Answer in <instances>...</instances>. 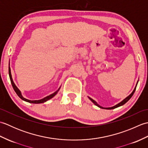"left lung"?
<instances>
[{"mask_svg":"<svg viewBox=\"0 0 148 148\" xmlns=\"http://www.w3.org/2000/svg\"><path fill=\"white\" fill-rule=\"evenodd\" d=\"M138 81H137V84H136V87H135V88H134V90H133V92H132V93L130 94V95H128L127 97H126V98H125L124 100H123L121 102H120L119 103H118V104H116V105H115L114 106H112V107H111V108H103V107H102V106H100V105H99L98 103H97V102H95V100H94L93 99H92V98H90V97H88V98H89V99L91 100V101H92L94 104L95 105H96L97 106H98L99 108H101V109H115V108H118V107H119V106H123V105H124L125 103L126 102H127L128 100H129L130 99H131V97H132V95H134V92H135V91H136V87H137V83H138Z\"/></svg>","mask_w":148,"mask_h":148,"instance_id":"1","label":"left lung"}]
</instances>
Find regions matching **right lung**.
Instances as JSON below:
<instances>
[{"instance_id":"obj_1","label":"right lung","mask_w":148,"mask_h":148,"mask_svg":"<svg viewBox=\"0 0 148 148\" xmlns=\"http://www.w3.org/2000/svg\"><path fill=\"white\" fill-rule=\"evenodd\" d=\"M9 78H10L11 83V84H12V88H13L14 90L15 91V92L16 93L18 96L19 97H20V98L21 99L24 100V101H26V102H29V103H40L45 102L47 101V100L51 99L53 98V97H55V96L56 95V93H58V92L59 91L60 88V87H61V86L59 88H58V90H56L55 92H54L53 93L51 94V95H48V96H47V97H45V98H44V99H40V100H28V99H25V98H24V97H23V96H22L21 93V92H20V90L15 85L14 81H13V80H12V76H11V69H10V67H9Z\"/></svg>"}]
</instances>
